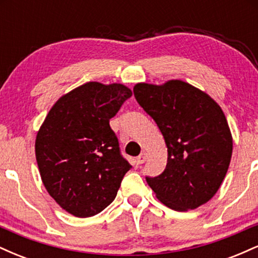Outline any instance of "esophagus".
Returning a JSON list of instances; mask_svg holds the SVG:
<instances>
[{"instance_id":"esophagus-1","label":"esophagus","mask_w":258,"mask_h":258,"mask_svg":"<svg viewBox=\"0 0 258 258\" xmlns=\"http://www.w3.org/2000/svg\"><path fill=\"white\" fill-rule=\"evenodd\" d=\"M147 158H148V156H147V154H146V153H142L141 155H139L138 158H137V164H138V165H141V164H144V162L147 161Z\"/></svg>"}]
</instances>
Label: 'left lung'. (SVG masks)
Wrapping results in <instances>:
<instances>
[{
  "mask_svg": "<svg viewBox=\"0 0 258 258\" xmlns=\"http://www.w3.org/2000/svg\"><path fill=\"white\" fill-rule=\"evenodd\" d=\"M138 104L153 117L167 147V165L147 183L164 205L197 209L217 193L233 152V137L221 106L206 92L182 80L139 82Z\"/></svg>",
  "mask_w": 258,
  "mask_h": 258,
  "instance_id": "1",
  "label": "left lung"
}]
</instances>
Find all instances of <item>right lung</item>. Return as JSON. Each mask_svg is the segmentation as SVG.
Masks as SVG:
<instances>
[{
	"instance_id": "right-lung-1",
	"label": "right lung",
	"mask_w": 258,
	"mask_h": 258,
	"mask_svg": "<svg viewBox=\"0 0 258 258\" xmlns=\"http://www.w3.org/2000/svg\"><path fill=\"white\" fill-rule=\"evenodd\" d=\"M131 96L122 84L87 82L61 96L38 130L35 154L44 188L75 217L110 205L132 167L109 125Z\"/></svg>"
}]
</instances>
